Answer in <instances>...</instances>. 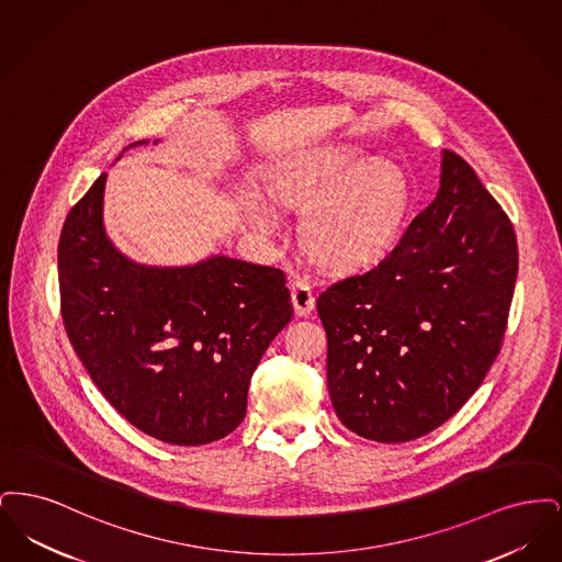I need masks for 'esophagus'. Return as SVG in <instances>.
Wrapping results in <instances>:
<instances>
[{
    "mask_svg": "<svg viewBox=\"0 0 562 562\" xmlns=\"http://www.w3.org/2000/svg\"><path fill=\"white\" fill-rule=\"evenodd\" d=\"M291 296H293L294 314L296 316H307L316 305L314 291L305 280H293Z\"/></svg>",
    "mask_w": 562,
    "mask_h": 562,
    "instance_id": "34e87169",
    "label": "esophagus"
}]
</instances>
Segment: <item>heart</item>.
I'll use <instances>...</instances> for the list:
<instances>
[{"label": "heart", "mask_w": 562, "mask_h": 562, "mask_svg": "<svg viewBox=\"0 0 562 562\" xmlns=\"http://www.w3.org/2000/svg\"><path fill=\"white\" fill-rule=\"evenodd\" d=\"M271 195L286 209L308 211L301 234L318 263L351 269L371 263L394 244L411 189L396 164L339 149L284 168L273 179ZM248 216L263 234L278 232V216L263 202L250 204Z\"/></svg>", "instance_id": "heart-1"}]
</instances>
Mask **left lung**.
Here are the masks:
<instances>
[{"mask_svg":"<svg viewBox=\"0 0 562 562\" xmlns=\"http://www.w3.org/2000/svg\"><path fill=\"white\" fill-rule=\"evenodd\" d=\"M516 273L508 214L445 149L440 189L401 241L318 296L339 422L394 445L451 419L499 353Z\"/></svg>","mask_w":562,"mask_h":562,"instance_id":"obj_1","label":"left lung"}]
</instances>
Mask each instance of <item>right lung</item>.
I'll use <instances>...</instances> for the list:
<instances>
[{
  "instance_id": "right-lung-1",
  "label": "right lung",
  "mask_w": 562,
  "mask_h": 562,
  "mask_svg": "<svg viewBox=\"0 0 562 562\" xmlns=\"http://www.w3.org/2000/svg\"><path fill=\"white\" fill-rule=\"evenodd\" d=\"M103 172L58 240L60 312L109 404L161 442L198 447L238 428L250 376L293 318L282 269L229 257L147 268L103 227Z\"/></svg>"
}]
</instances>
